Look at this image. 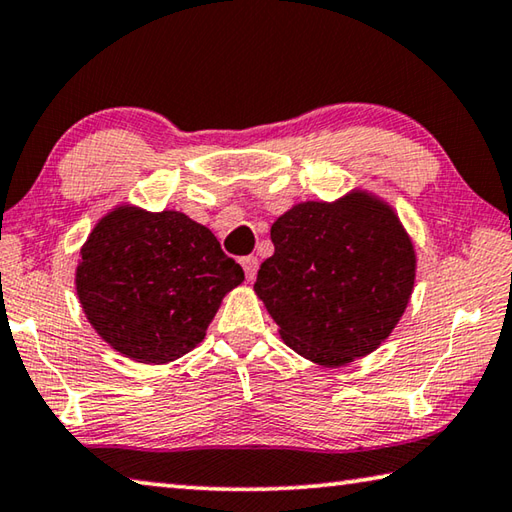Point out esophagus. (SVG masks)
Returning <instances> with one entry per match:
<instances>
[{
  "mask_svg": "<svg viewBox=\"0 0 512 512\" xmlns=\"http://www.w3.org/2000/svg\"><path fill=\"white\" fill-rule=\"evenodd\" d=\"M239 262H241V266H244L246 280H248V282H253V280H255V275H257V266H259L257 257H255V255H248V257H241Z\"/></svg>",
  "mask_w": 512,
  "mask_h": 512,
  "instance_id": "1",
  "label": "esophagus"
}]
</instances>
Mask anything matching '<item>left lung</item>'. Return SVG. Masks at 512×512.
<instances>
[{
  "mask_svg": "<svg viewBox=\"0 0 512 512\" xmlns=\"http://www.w3.org/2000/svg\"><path fill=\"white\" fill-rule=\"evenodd\" d=\"M273 257L255 291L300 356L324 367L367 356L401 320L414 286V246L394 210L353 192L300 203L271 228Z\"/></svg>",
  "mask_w": 512,
  "mask_h": 512,
  "instance_id": "left-lung-1",
  "label": "left lung"
}]
</instances>
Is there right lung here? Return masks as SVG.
I'll use <instances>...</instances> for the list:
<instances>
[{
    "mask_svg": "<svg viewBox=\"0 0 512 512\" xmlns=\"http://www.w3.org/2000/svg\"><path fill=\"white\" fill-rule=\"evenodd\" d=\"M244 271L183 212L118 208L91 232L76 273L82 309L127 358L161 365L206 336Z\"/></svg>",
    "mask_w": 512,
    "mask_h": 512,
    "instance_id": "obj_1",
    "label": "right lung"
}]
</instances>
